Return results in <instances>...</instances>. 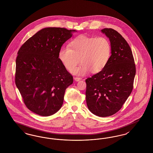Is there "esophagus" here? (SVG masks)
I'll return each mask as SVG.
<instances>
[{"label": "esophagus", "mask_w": 153, "mask_h": 153, "mask_svg": "<svg viewBox=\"0 0 153 153\" xmlns=\"http://www.w3.org/2000/svg\"><path fill=\"white\" fill-rule=\"evenodd\" d=\"M81 79H82L81 77H74V80H76V81H80V80H81Z\"/></svg>", "instance_id": "1"}]
</instances>
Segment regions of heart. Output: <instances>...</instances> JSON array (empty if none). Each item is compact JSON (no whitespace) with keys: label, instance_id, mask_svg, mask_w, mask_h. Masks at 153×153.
Segmentation results:
<instances>
[{"label":"heart","instance_id":"1","mask_svg":"<svg viewBox=\"0 0 153 153\" xmlns=\"http://www.w3.org/2000/svg\"><path fill=\"white\" fill-rule=\"evenodd\" d=\"M111 55V45L104 36H80L73 39L68 48H61L58 58L68 71L77 75H85L91 72L97 73L107 65ZM80 60L82 64L74 68Z\"/></svg>","mask_w":153,"mask_h":153}]
</instances>
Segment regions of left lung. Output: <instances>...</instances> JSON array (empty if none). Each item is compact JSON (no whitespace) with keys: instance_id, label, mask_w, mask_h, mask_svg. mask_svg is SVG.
<instances>
[{"instance_id":"left-lung-1","label":"left lung","mask_w":153,"mask_h":153,"mask_svg":"<svg viewBox=\"0 0 153 153\" xmlns=\"http://www.w3.org/2000/svg\"><path fill=\"white\" fill-rule=\"evenodd\" d=\"M102 31L109 38L112 54L102 71L85 80V95L89 111L107 117L121 109L131 94L136 68L131 48L122 35L111 28Z\"/></svg>"}]
</instances>
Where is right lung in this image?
<instances>
[{
  "label": "right lung",
  "instance_id": "1",
  "mask_svg": "<svg viewBox=\"0 0 153 153\" xmlns=\"http://www.w3.org/2000/svg\"><path fill=\"white\" fill-rule=\"evenodd\" d=\"M75 30L47 27L27 39L18 51L15 82L26 107L48 117L62 105L66 89L73 82L58 58L62 45Z\"/></svg>",
  "mask_w": 153,
  "mask_h": 153
}]
</instances>
